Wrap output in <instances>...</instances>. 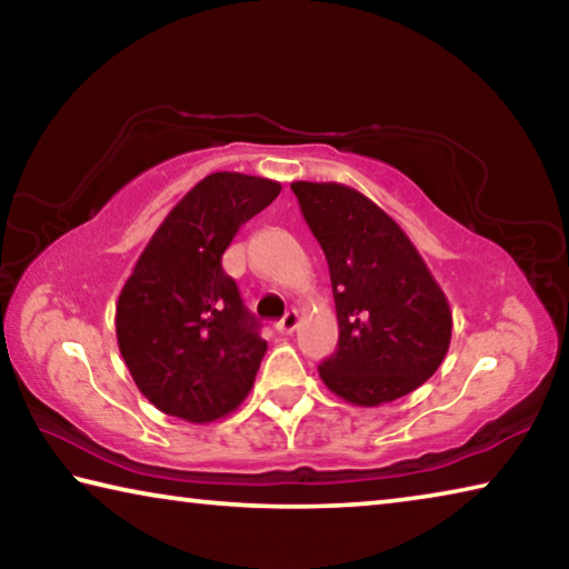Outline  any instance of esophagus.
Returning a JSON list of instances; mask_svg holds the SVG:
<instances>
[{"mask_svg":"<svg viewBox=\"0 0 569 569\" xmlns=\"http://www.w3.org/2000/svg\"><path fill=\"white\" fill-rule=\"evenodd\" d=\"M296 326H298V311H286L283 319L276 323V331L278 333H293Z\"/></svg>","mask_w":569,"mask_h":569,"instance_id":"obj_1","label":"esophagus"}]
</instances>
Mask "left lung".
I'll use <instances>...</instances> for the list:
<instances>
[{"mask_svg":"<svg viewBox=\"0 0 569 569\" xmlns=\"http://www.w3.org/2000/svg\"><path fill=\"white\" fill-rule=\"evenodd\" d=\"M329 261L339 346L319 366L336 397L379 407L407 397L449 351L445 291L397 220L341 182H291Z\"/></svg>","mask_w":569,"mask_h":569,"instance_id":"1","label":"left lung"}]
</instances>
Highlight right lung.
Masks as SVG:
<instances>
[{
	"instance_id": "obj_1",
	"label": "right lung",
	"mask_w": 569,
	"mask_h": 569,
	"mask_svg": "<svg viewBox=\"0 0 569 569\" xmlns=\"http://www.w3.org/2000/svg\"><path fill=\"white\" fill-rule=\"evenodd\" d=\"M281 182L213 172L190 188L152 233L124 281L114 331L150 403L190 423L223 419L253 389L266 341L220 261L246 220Z\"/></svg>"
}]
</instances>
